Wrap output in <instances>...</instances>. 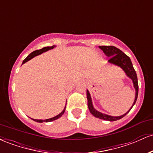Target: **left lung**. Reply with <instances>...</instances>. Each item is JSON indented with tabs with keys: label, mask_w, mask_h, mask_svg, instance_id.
I'll return each mask as SVG.
<instances>
[{
	"label": "left lung",
	"mask_w": 153,
	"mask_h": 153,
	"mask_svg": "<svg viewBox=\"0 0 153 153\" xmlns=\"http://www.w3.org/2000/svg\"><path fill=\"white\" fill-rule=\"evenodd\" d=\"M99 47L103 51V53L106 54L107 57H110L108 61V63L120 67L124 71V73H126V75H127L128 78H130L132 80L133 85H134L135 89V98L134 102L132 103V106H131L129 111H127V113H125L122 116H119V117H113V116L101 113V112L96 110L94 107V105H93L90 93H89L88 90H87L86 95L88 99V109L90 111L91 114L94 116L96 118H99L100 119L114 122V121L119 120V119L123 118L125 115H127L129 112V111L131 109L133 106L135 104V103H136L138 96L139 89L137 77L136 72H135L134 68H133L132 63H131L130 58L128 57L127 54H124L122 50H120L119 49L114 46H99Z\"/></svg>",
	"instance_id": "obj_1"
}]
</instances>
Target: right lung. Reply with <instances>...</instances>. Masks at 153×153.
Listing matches in <instances>:
<instances>
[{"mask_svg": "<svg viewBox=\"0 0 153 153\" xmlns=\"http://www.w3.org/2000/svg\"><path fill=\"white\" fill-rule=\"evenodd\" d=\"M56 47L55 45H53V46H52V47H43V48H42V49H41V50H35V51H34V52H31V54H29V55H28L27 57H26V58H25V59H24V61H23V62H22V65H23V64H24V63H26V62H28V61L30 60V59H31L32 58H34V57H36V56L39 55V54H42L43 52H47V51H48V50H52V49L54 48V47ZM65 107H66V105H65V106L64 109L62 110V111L61 112L60 114H59L58 115L55 116V117H52V118H50V119H44V120H43V119H31H31H32V120L35 121V122H39V123H42V122H52V121L56 120V119H59V117H62V116L63 115V114L65 113Z\"/></svg>", "mask_w": 153, "mask_h": 153, "instance_id": "add662e5", "label": "right lung"}]
</instances>
